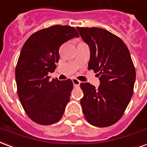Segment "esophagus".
Segmentation results:
<instances>
[{
    "mask_svg": "<svg viewBox=\"0 0 147 147\" xmlns=\"http://www.w3.org/2000/svg\"><path fill=\"white\" fill-rule=\"evenodd\" d=\"M72 81L74 87H79V86H80V80H78V79H72Z\"/></svg>",
    "mask_w": 147,
    "mask_h": 147,
    "instance_id": "obj_1",
    "label": "esophagus"
}]
</instances>
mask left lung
Returning <instances> with one entry per match:
<instances>
[{
  "mask_svg": "<svg viewBox=\"0 0 147 147\" xmlns=\"http://www.w3.org/2000/svg\"><path fill=\"white\" fill-rule=\"evenodd\" d=\"M90 48L88 69L98 73L100 86L81 83L83 113L90 124L108 127L121 119L133 94L136 69L124 42L100 28L77 27Z\"/></svg>",
  "mask_w": 147,
  "mask_h": 147,
  "instance_id": "left-lung-1",
  "label": "left lung"
}]
</instances>
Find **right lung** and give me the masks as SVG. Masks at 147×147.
Segmentation results:
<instances>
[{"instance_id":"right-lung-1","label":"right lung","mask_w":147,"mask_h":147,"mask_svg":"<svg viewBox=\"0 0 147 147\" xmlns=\"http://www.w3.org/2000/svg\"><path fill=\"white\" fill-rule=\"evenodd\" d=\"M79 37L74 27L53 25L41 29L28 38L15 69L20 102L31 119L40 125H52L64 113L73 90L70 79L49 80L59 59L62 44Z\"/></svg>"}]
</instances>
